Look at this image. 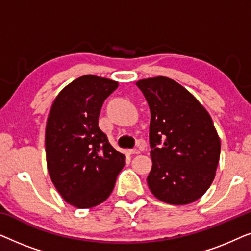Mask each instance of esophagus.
I'll return each instance as SVG.
<instances>
[{
  "label": "esophagus",
  "mask_w": 251,
  "mask_h": 251,
  "mask_svg": "<svg viewBox=\"0 0 251 251\" xmlns=\"http://www.w3.org/2000/svg\"><path fill=\"white\" fill-rule=\"evenodd\" d=\"M140 152H139V151L138 150H129L128 151V154H130V155H137V154H139Z\"/></svg>",
  "instance_id": "34e87169"
}]
</instances>
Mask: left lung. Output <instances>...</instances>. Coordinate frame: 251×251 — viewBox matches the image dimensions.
I'll return each instance as SVG.
<instances>
[{
  "label": "left lung",
  "mask_w": 251,
  "mask_h": 251,
  "mask_svg": "<svg viewBox=\"0 0 251 251\" xmlns=\"http://www.w3.org/2000/svg\"><path fill=\"white\" fill-rule=\"evenodd\" d=\"M136 85L151 111L150 190L166 203H192L210 187L219 162L221 139L211 116L169 77L143 78Z\"/></svg>",
  "instance_id": "8db88e82"
}]
</instances>
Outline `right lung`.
Here are the masks:
<instances>
[{
    "label": "right lung",
    "mask_w": 251,
    "mask_h": 251,
    "mask_svg": "<svg viewBox=\"0 0 251 251\" xmlns=\"http://www.w3.org/2000/svg\"><path fill=\"white\" fill-rule=\"evenodd\" d=\"M116 81L83 75L61 90L46 126L47 166L54 187L67 203L92 208L114 188L126 156L108 143L98 118Z\"/></svg>",
    "instance_id": "right-lung-1"
}]
</instances>
